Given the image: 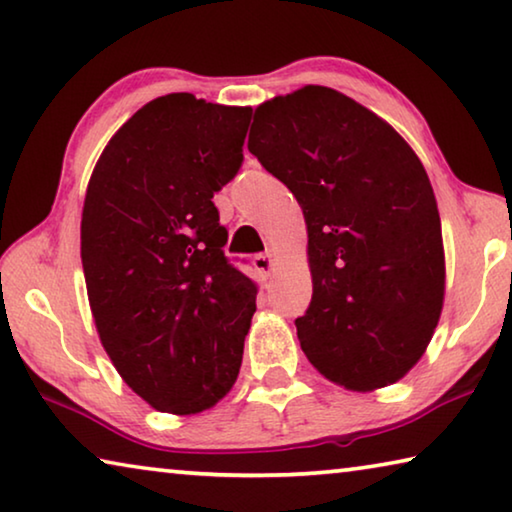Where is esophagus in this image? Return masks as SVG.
<instances>
[{
    "label": "esophagus",
    "instance_id": "esophagus-1",
    "mask_svg": "<svg viewBox=\"0 0 512 512\" xmlns=\"http://www.w3.org/2000/svg\"><path fill=\"white\" fill-rule=\"evenodd\" d=\"M253 266L255 269L262 273V275H269L273 269V255L271 253H259L253 257Z\"/></svg>",
    "mask_w": 512,
    "mask_h": 512
}]
</instances>
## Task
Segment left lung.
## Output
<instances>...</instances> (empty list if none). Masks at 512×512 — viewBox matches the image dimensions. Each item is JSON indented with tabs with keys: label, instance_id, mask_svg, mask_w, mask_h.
<instances>
[{
	"label": "left lung",
	"instance_id": "1",
	"mask_svg": "<svg viewBox=\"0 0 512 512\" xmlns=\"http://www.w3.org/2000/svg\"><path fill=\"white\" fill-rule=\"evenodd\" d=\"M248 150L294 193L307 223V360L353 392L392 385L424 355L442 312L433 186L399 134L326 86L259 104Z\"/></svg>",
	"mask_w": 512,
	"mask_h": 512
}]
</instances>
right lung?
<instances>
[{"instance_id":"right-lung-1","label":"right lung","mask_w":512,"mask_h":512,"mask_svg":"<svg viewBox=\"0 0 512 512\" xmlns=\"http://www.w3.org/2000/svg\"><path fill=\"white\" fill-rule=\"evenodd\" d=\"M250 107L157 97L88 182L81 264L104 351L152 408L196 415L230 392L257 287L225 257L214 193L243 164Z\"/></svg>"}]
</instances>
